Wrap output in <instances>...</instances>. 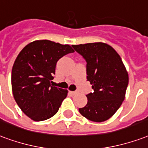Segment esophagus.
Returning <instances> with one entry per match:
<instances>
[{"mask_svg":"<svg viewBox=\"0 0 148 148\" xmlns=\"http://www.w3.org/2000/svg\"><path fill=\"white\" fill-rule=\"evenodd\" d=\"M69 92H70V94H71V95H72V96H74V95H76V94L77 93V91H74V92H71V91H70Z\"/></svg>","mask_w":148,"mask_h":148,"instance_id":"obj_1","label":"esophagus"}]
</instances>
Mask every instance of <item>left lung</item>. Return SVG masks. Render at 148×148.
I'll return each mask as SVG.
<instances>
[{
    "label": "left lung",
    "instance_id": "left-lung-1",
    "mask_svg": "<svg viewBox=\"0 0 148 148\" xmlns=\"http://www.w3.org/2000/svg\"><path fill=\"white\" fill-rule=\"evenodd\" d=\"M86 61L87 81L93 92L86 95L88 103L80 114L96 122L107 121L125 99L129 76L120 56L102 42L72 45Z\"/></svg>",
    "mask_w": 148,
    "mask_h": 148
}]
</instances>
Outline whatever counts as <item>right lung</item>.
Wrapping results in <instances>:
<instances>
[{
    "mask_svg": "<svg viewBox=\"0 0 148 148\" xmlns=\"http://www.w3.org/2000/svg\"><path fill=\"white\" fill-rule=\"evenodd\" d=\"M74 52L68 45L40 40L27 45L18 55L12 71L13 96L23 112L34 121L52 118L66 97L67 90L50 83L58 60Z\"/></svg>",
    "mask_w": 148,
    "mask_h": 148,
    "instance_id": "right-lung-1",
    "label": "right lung"
}]
</instances>
